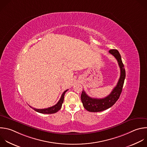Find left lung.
Wrapping results in <instances>:
<instances>
[{"mask_svg":"<svg viewBox=\"0 0 147 147\" xmlns=\"http://www.w3.org/2000/svg\"><path fill=\"white\" fill-rule=\"evenodd\" d=\"M109 53L113 55L117 60L121 70V75L118 82L111 93L103 99L92 98L86 94L83 90L81 95V99L84 107L89 112H100L112 107L118 100L122 90V88L126 76L124 65L122 63L121 55L118 50H111Z\"/></svg>","mask_w":147,"mask_h":147,"instance_id":"obj_1","label":"left lung"}]
</instances>
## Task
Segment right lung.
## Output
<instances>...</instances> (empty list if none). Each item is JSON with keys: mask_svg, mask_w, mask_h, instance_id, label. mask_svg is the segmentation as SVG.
Returning a JSON list of instances; mask_svg holds the SVG:
<instances>
[{"mask_svg": "<svg viewBox=\"0 0 147 147\" xmlns=\"http://www.w3.org/2000/svg\"><path fill=\"white\" fill-rule=\"evenodd\" d=\"M68 90V89H67ZM67 90H66L62 94L61 99H59V100L58 101V102L54 105V106L48 107L47 109H34L31 106H30L31 108H32L34 111L39 113H41V114H54V113H56L57 112H58L62 107V103H63V100H64V96H65V93L67 91Z\"/></svg>", "mask_w": 147, "mask_h": 147, "instance_id": "1", "label": "right lung"}]
</instances>
